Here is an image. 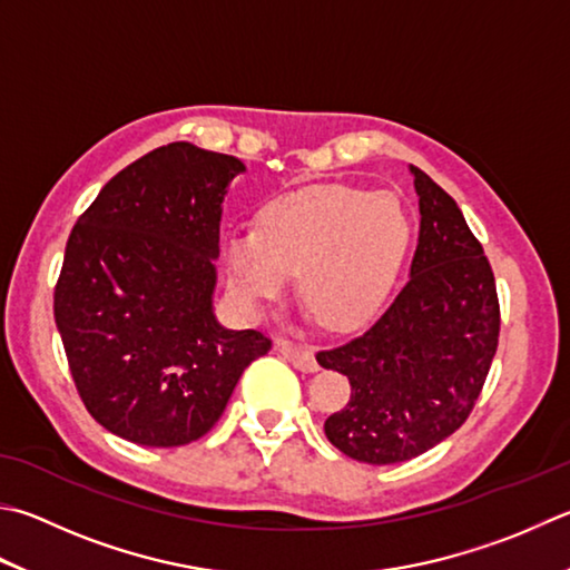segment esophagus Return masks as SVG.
I'll return each mask as SVG.
<instances>
[{
	"label": "esophagus",
	"mask_w": 570,
	"mask_h": 570,
	"mask_svg": "<svg viewBox=\"0 0 570 570\" xmlns=\"http://www.w3.org/2000/svg\"><path fill=\"white\" fill-rule=\"evenodd\" d=\"M275 350L283 354V357L293 364V367L303 370V372H317V362H315V354L309 347L303 345H293V342L287 340H277L275 342Z\"/></svg>",
	"instance_id": "34e87169"
}]
</instances>
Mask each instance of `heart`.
I'll list each match as a JSON object with an SVG mask.
<instances>
[{"mask_svg": "<svg viewBox=\"0 0 570 570\" xmlns=\"http://www.w3.org/2000/svg\"><path fill=\"white\" fill-rule=\"evenodd\" d=\"M257 220L261 230L235 228L223 238V265L235 297L261 315L299 273L303 297L325 327L337 332L377 315L412 240L400 200L342 184L277 196Z\"/></svg>", "mask_w": 570, "mask_h": 570, "instance_id": "b5f03b06", "label": "heart"}]
</instances>
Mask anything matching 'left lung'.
I'll list each match as a JSON object with an SVG mask.
<instances>
[{
    "instance_id": "left-lung-1",
    "label": "left lung",
    "mask_w": 570,
    "mask_h": 570,
    "mask_svg": "<svg viewBox=\"0 0 570 570\" xmlns=\"http://www.w3.org/2000/svg\"><path fill=\"white\" fill-rule=\"evenodd\" d=\"M419 238L410 281L382 317L347 345L317 354L345 374V410L325 434L364 464H400L442 444L466 422L499 345L491 265L456 200L410 166Z\"/></svg>"
}]
</instances>
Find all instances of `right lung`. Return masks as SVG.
<instances>
[{
  "label": "right lung",
  "instance_id": "right-lung-1",
  "mask_svg": "<svg viewBox=\"0 0 570 570\" xmlns=\"http://www.w3.org/2000/svg\"><path fill=\"white\" fill-rule=\"evenodd\" d=\"M245 164L186 141L106 184L73 225L53 320L89 414L141 446L208 434L245 367L271 350L213 307L220 216Z\"/></svg>",
  "mask_w": 570,
  "mask_h": 570
}]
</instances>
